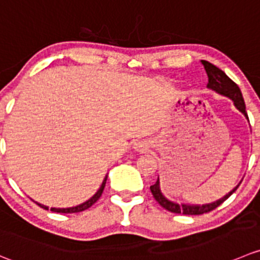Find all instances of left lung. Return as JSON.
I'll list each match as a JSON object with an SVG mask.
<instances>
[{"label":"left lung","instance_id":"obj_1","mask_svg":"<svg viewBox=\"0 0 260 260\" xmlns=\"http://www.w3.org/2000/svg\"><path fill=\"white\" fill-rule=\"evenodd\" d=\"M202 64L205 66L206 72H207V76H208V84L207 87L210 90H213L216 91L217 94L223 95V96L229 98V99L233 100L234 105H235L236 109L244 114V117L248 119L249 122V118H248V113H246V108H245V102L243 99V94H241L240 89H239L238 85L222 71L220 70L218 67H216L215 64L210 63L208 60H202ZM241 183V181H240ZM240 183L235 186L231 191H229L226 196H223L222 198L220 200L215 201V202H211V203H205V205H186V203H176L173 202V201L168 200L162 194L160 189V179L157 178V181H156L153 185L150 186L151 189V193H152L153 198L157 201L158 205L161 207H164L165 210L170 211L173 213H183V215H202V213L206 212H210V211L215 210L216 207L221 205V203L225 202L229 197H230L231 194L239 188Z\"/></svg>","mask_w":260,"mask_h":260}]
</instances>
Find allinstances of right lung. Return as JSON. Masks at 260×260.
Masks as SVG:
<instances>
[{"instance_id": "1", "label": "right lung", "mask_w": 260, "mask_h": 260, "mask_svg": "<svg viewBox=\"0 0 260 260\" xmlns=\"http://www.w3.org/2000/svg\"><path fill=\"white\" fill-rule=\"evenodd\" d=\"M107 179H108V175L104 178V180H103L102 185H100V188L98 189L96 193H95L94 196H92V197L90 198V200H87L86 202L81 203V205H79V206H75V207H69V208H50V211H53V212H57V213H76V212H82V211L87 210V208L91 207V206L94 205V203L96 202V201L99 200L100 197H102V193H103V190H104V186H105V183H107ZM38 205H39L42 208H44V210H48L47 206L40 205V203H38Z\"/></svg>"}]
</instances>
